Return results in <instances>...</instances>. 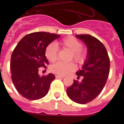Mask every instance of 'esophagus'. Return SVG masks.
<instances>
[{
  "label": "esophagus",
  "instance_id": "esophagus-1",
  "mask_svg": "<svg viewBox=\"0 0 124 124\" xmlns=\"http://www.w3.org/2000/svg\"><path fill=\"white\" fill-rule=\"evenodd\" d=\"M56 78H64L63 76H61V75H56L55 76Z\"/></svg>",
  "mask_w": 124,
  "mask_h": 124
}]
</instances>
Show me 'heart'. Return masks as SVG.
<instances>
[{"mask_svg": "<svg viewBox=\"0 0 124 124\" xmlns=\"http://www.w3.org/2000/svg\"><path fill=\"white\" fill-rule=\"evenodd\" d=\"M60 45L62 48L71 51L70 60H74L79 64H83L85 61L87 52L85 49L82 48L81 42L74 37L64 38L60 41ZM58 47L54 43H51L47 46L45 51L46 58L50 62H54L58 58ZM76 69V65L73 62L64 63L58 62L51 66V71L53 73L60 75H66L73 71Z\"/></svg>", "mask_w": 124, "mask_h": 124, "instance_id": "obj_1", "label": "heart"}]
</instances>
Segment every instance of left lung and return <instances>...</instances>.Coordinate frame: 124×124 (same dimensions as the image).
<instances>
[{
  "label": "left lung",
  "mask_w": 124,
  "mask_h": 124,
  "mask_svg": "<svg viewBox=\"0 0 124 124\" xmlns=\"http://www.w3.org/2000/svg\"><path fill=\"white\" fill-rule=\"evenodd\" d=\"M87 48V60L83 69L76 73L83 76L81 82L74 80L67 88L68 97L74 102L85 104L99 96L107 82L110 70V60L106 47L97 38L90 35H76Z\"/></svg>",
  "instance_id": "1"
}]
</instances>
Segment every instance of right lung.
Here are the masks:
<instances>
[{"label": "right lung", "instance_id": "add662e5", "mask_svg": "<svg viewBox=\"0 0 124 124\" xmlns=\"http://www.w3.org/2000/svg\"><path fill=\"white\" fill-rule=\"evenodd\" d=\"M60 35L48 32H34L25 35L13 51L10 61L12 80L17 91L29 100L40 99L47 94L53 74L40 76L39 68L49 64L45 51Z\"/></svg>", "mask_w": 124, "mask_h": 124}]
</instances>
